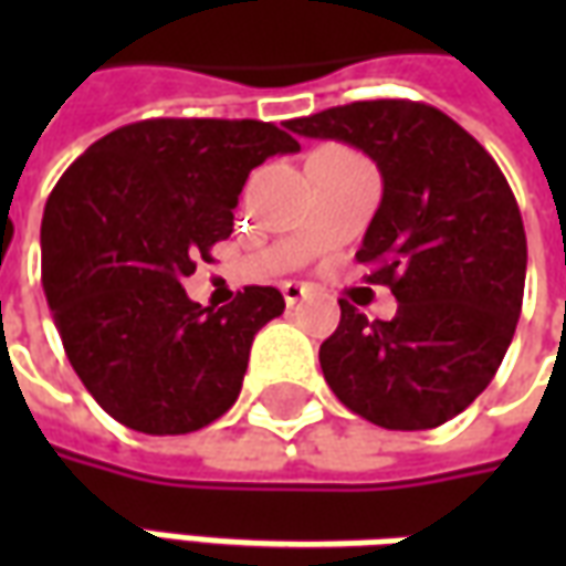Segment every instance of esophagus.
<instances>
[{"label": "esophagus", "instance_id": "obj_1", "mask_svg": "<svg viewBox=\"0 0 566 566\" xmlns=\"http://www.w3.org/2000/svg\"><path fill=\"white\" fill-rule=\"evenodd\" d=\"M282 294H284V303H287V306H296V303H303V300L308 296V287H306V284L287 282L282 287Z\"/></svg>", "mask_w": 566, "mask_h": 566}]
</instances>
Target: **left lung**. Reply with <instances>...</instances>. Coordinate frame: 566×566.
I'll use <instances>...</instances> for the list:
<instances>
[{
    "label": "left lung",
    "instance_id": "obj_1",
    "mask_svg": "<svg viewBox=\"0 0 566 566\" xmlns=\"http://www.w3.org/2000/svg\"><path fill=\"white\" fill-rule=\"evenodd\" d=\"M308 139L355 145L381 172L379 211L357 251L369 284L397 296L391 321L348 300L321 345L331 391L388 430H430L463 412L512 343L527 239L494 157L449 115L409 99H369L287 120Z\"/></svg>",
    "mask_w": 566,
    "mask_h": 566
}]
</instances>
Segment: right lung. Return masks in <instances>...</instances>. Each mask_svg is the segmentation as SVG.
<instances>
[{"label":"right lung","instance_id":"1","mask_svg":"<svg viewBox=\"0 0 566 566\" xmlns=\"http://www.w3.org/2000/svg\"><path fill=\"white\" fill-rule=\"evenodd\" d=\"M294 150L263 120L154 117L93 142L56 181L42 287L69 364L115 421L175 437L235 403L254 333L284 296L251 284L214 312L181 282L233 233L248 172Z\"/></svg>","mask_w":566,"mask_h":566}]
</instances>
